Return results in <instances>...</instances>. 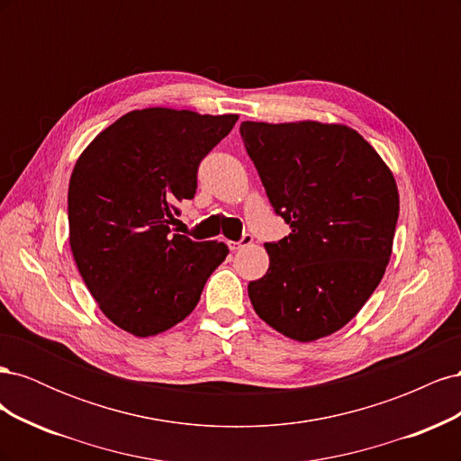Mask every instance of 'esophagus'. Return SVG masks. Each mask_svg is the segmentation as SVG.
I'll use <instances>...</instances> for the list:
<instances>
[{
    "label": "esophagus",
    "instance_id": "obj_1",
    "mask_svg": "<svg viewBox=\"0 0 461 461\" xmlns=\"http://www.w3.org/2000/svg\"><path fill=\"white\" fill-rule=\"evenodd\" d=\"M252 242H254V236H252V234H244L239 242H230V240H229L227 244H229V248L232 249V252H234V249H240V248H244V246H249Z\"/></svg>",
    "mask_w": 461,
    "mask_h": 461
}]
</instances>
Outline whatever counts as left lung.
<instances>
[{"label": "left lung", "mask_w": 461, "mask_h": 461, "mask_svg": "<svg viewBox=\"0 0 461 461\" xmlns=\"http://www.w3.org/2000/svg\"><path fill=\"white\" fill-rule=\"evenodd\" d=\"M240 134L275 213L292 229L265 244L269 269L248 285V296L285 337H329L384 275L400 212L396 180L344 124L244 121Z\"/></svg>", "instance_id": "8db88e82"}]
</instances>
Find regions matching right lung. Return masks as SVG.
<instances>
[{
  "label": "right lung",
  "instance_id": "1",
  "mask_svg": "<svg viewBox=\"0 0 461 461\" xmlns=\"http://www.w3.org/2000/svg\"><path fill=\"white\" fill-rule=\"evenodd\" d=\"M239 115L136 109L97 134L68 183V242L104 315L153 337L192 313L229 248L173 234L176 202L192 200L202 159Z\"/></svg>",
  "mask_w": 461,
  "mask_h": 461
}]
</instances>
